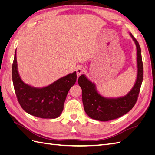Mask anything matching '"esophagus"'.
Here are the masks:
<instances>
[{
  "mask_svg": "<svg viewBox=\"0 0 155 155\" xmlns=\"http://www.w3.org/2000/svg\"><path fill=\"white\" fill-rule=\"evenodd\" d=\"M84 69L83 67H82V66H79L77 68V70H76V74H77L78 76H80V75L84 72Z\"/></svg>",
  "mask_w": 155,
  "mask_h": 155,
  "instance_id": "esophagus-1",
  "label": "esophagus"
}]
</instances>
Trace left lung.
I'll return each instance as SVG.
<instances>
[{
	"label": "left lung",
	"mask_w": 155,
	"mask_h": 155,
	"mask_svg": "<svg viewBox=\"0 0 155 155\" xmlns=\"http://www.w3.org/2000/svg\"><path fill=\"white\" fill-rule=\"evenodd\" d=\"M137 46L138 73L135 85L128 94L118 98H105L98 94L94 84L84 75L79 77L78 84L82 89V101L87 115L94 119L107 121L124 115L135 106L143 79V64L139 42L130 33Z\"/></svg>",
	"instance_id": "left-lung-1"
}]
</instances>
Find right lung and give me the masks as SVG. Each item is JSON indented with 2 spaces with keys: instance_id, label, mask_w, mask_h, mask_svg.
I'll list each match as a JSON object with an SVG mask.
<instances>
[{
  "instance_id": "obj_1",
  "label": "right lung",
  "mask_w": 155,
  "mask_h": 155,
  "mask_svg": "<svg viewBox=\"0 0 155 155\" xmlns=\"http://www.w3.org/2000/svg\"><path fill=\"white\" fill-rule=\"evenodd\" d=\"M12 76L16 97L22 108L31 115L43 119H55L60 115L68 93L77 79L75 71L47 87H31L24 83L19 76L16 51L12 67Z\"/></svg>"
}]
</instances>
